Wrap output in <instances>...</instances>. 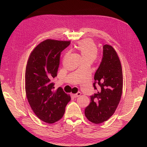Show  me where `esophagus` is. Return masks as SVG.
<instances>
[{"label":"esophagus","mask_w":147,"mask_h":147,"mask_svg":"<svg viewBox=\"0 0 147 147\" xmlns=\"http://www.w3.org/2000/svg\"><path fill=\"white\" fill-rule=\"evenodd\" d=\"M81 95V93L80 92H78L77 94H73V96L74 97V98H77V97H78L80 96V95Z\"/></svg>","instance_id":"obj_1"}]
</instances>
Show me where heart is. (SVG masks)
I'll list each match as a JSON object with an SVG mask.
<instances>
[{
  "label": "heart",
  "mask_w": 147,
  "mask_h": 147,
  "mask_svg": "<svg viewBox=\"0 0 147 147\" xmlns=\"http://www.w3.org/2000/svg\"><path fill=\"white\" fill-rule=\"evenodd\" d=\"M81 56L82 60H90L93 61L98 55V48L96 44L91 39L81 40L76 47Z\"/></svg>",
  "instance_id": "obj_1"
}]
</instances>
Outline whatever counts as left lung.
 <instances>
[{"instance_id": "1", "label": "left lung", "mask_w": 147, "mask_h": 147, "mask_svg": "<svg viewBox=\"0 0 147 147\" xmlns=\"http://www.w3.org/2000/svg\"><path fill=\"white\" fill-rule=\"evenodd\" d=\"M94 80L93 86L97 92L90 96L91 102L85 109V115L89 121L99 124L113 115L122 94L121 65L116 52L111 45L103 47V56Z\"/></svg>"}]
</instances>
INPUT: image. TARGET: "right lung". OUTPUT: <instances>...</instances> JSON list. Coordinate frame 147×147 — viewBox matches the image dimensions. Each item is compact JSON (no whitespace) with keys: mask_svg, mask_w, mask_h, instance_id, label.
Instances as JSON below:
<instances>
[{"mask_svg":"<svg viewBox=\"0 0 147 147\" xmlns=\"http://www.w3.org/2000/svg\"><path fill=\"white\" fill-rule=\"evenodd\" d=\"M70 41L47 39L31 53L25 75L26 92L36 116L48 123H53L63 116L70 100L61 87L54 91L53 79L57 76L60 53Z\"/></svg>","mask_w":147,"mask_h":147,"instance_id":"right-lung-1","label":"right lung"}]
</instances>
